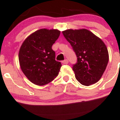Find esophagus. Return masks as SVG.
Segmentation results:
<instances>
[{
    "label": "esophagus",
    "instance_id": "esophagus-1",
    "mask_svg": "<svg viewBox=\"0 0 120 120\" xmlns=\"http://www.w3.org/2000/svg\"><path fill=\"white\" fill-rule=\"evenodd\" d=\"M62 63L63 64H68L69 63V61L68 60H63V61L62 62Z\"/></svg>",
    "mask_w": 120,
    "mask_h": 120
}]
</instances>
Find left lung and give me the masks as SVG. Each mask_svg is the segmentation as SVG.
Returning a JSON list of instances; mask_svg holds the SVG:
<instances>
[{
  "label": "left lung",
  "mask_w": 120,
  "mask_h": 120,
  "mask_svg": "<svg viewBox=\"0 0 120 120\" xmlns=\"http://www.w3.org/2000/svg\"><path fill=\"white\" fill-rule=\"evenodd\" d=\"M62 33L77 55V62L73 70L77 81L86 86L97 82L105 71L109 59L104 42L86 29H67Z\"/></svg>",
  "instance_id": "8db88e82"
}]
</instances>
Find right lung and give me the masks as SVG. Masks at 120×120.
Here are the masks:
<instances>
[{
	"mask_svg": "<svg viewBox=\"0 0 120 120\" xmlns=\"http://www.w3.org/2000/svg\"><path fill=\"white\" fill-rule=\"evenodd\" d=\"M60 33L58 29H40L28 36L22 44L18 54L19 65L34 84L44 86L58 75L62 65L55 60L51 47Z\"/></svg>",
	"mask_w": 120,
	"mask_h": 120,
	"instance_id": "right-lung-1",
	"label": "right lung"
}]
</instances>
